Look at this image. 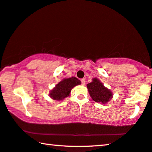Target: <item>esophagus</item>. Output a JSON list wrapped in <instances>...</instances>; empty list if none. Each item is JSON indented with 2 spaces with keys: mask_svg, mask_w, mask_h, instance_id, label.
Masks as SVG:
<instances>
[{
  "mask_svg": "<svg viewBox=\"0 0 152 152\" xmlns=\"http://www.w3.org/2000/svg\"><path fill=\"white\" fill-rule=\"evenodd\" d=\"M81 84H82L83 85H84L85 84V78H82L81 79Z\"/></svg>",
  "mask_w": 152,
  "mask_h": 152,
  "instance_id": "34e87169",
  "label": "esophagus"
}]
</instances>
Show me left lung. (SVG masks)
Listing matches in <instances>:
<instances>
[{"label":"left lung","mask_w":152,"mask_h":152,"mask_svg":"<svg viewBox=\"0 0 152 152\" xmlns=\"http://www.w3.org/2000/svg\"><path fill=\"white\" fill-rule=\"evenodd\" d=\"M87 88L91 97L96 102L105 104L113 97L112 92L97 78H94L91 83L87 84Z\"/></svg>","instance_id":"left-lung-1"}]
</instances>
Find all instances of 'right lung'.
Masks as SVG:
<instances>
[{
    "label": "right lung",
    "instance_id": "obj_1",
    "mask_svg": "<svg viewBox=\"0 0 152 152\" xmlns=\"http://www.w3.org/2000/svg\"><path fill=\"white\" fill-rule=\"evenodd\" d=\"M80 80L76 77L63 79L51 91L50 97L55 100H62L69 96L72 88L76 85H80Z\"/></svg>",
    "mask_w": 152,
    "mask_h": 152
}]
</instances>
